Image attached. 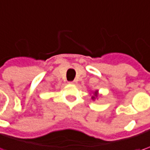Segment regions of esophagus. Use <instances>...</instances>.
<instances>
[{"instance_id": "obj_1", "label": "esophagus", "mask_w": 150, "mask_h": 150, "mask_svg": "<svg viewBox=\"0 0 150 150\" xmlns=\"http://www.w3.org/2000/svg\"><path fill=\"white\" fill-rule=\"evenodd\" d=\"M76 82H77V81H76V80H74V81H69V83H70V84H75Z\"/></svg>"}]
</instances>
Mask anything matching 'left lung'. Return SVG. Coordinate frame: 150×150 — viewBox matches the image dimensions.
Listing matches in <instances>:
<instances>
[{
  "instance_id": "left-lung-1",
  "label": "left lung",
  "mask_w": 150,
  "mask_h": 150,
  "mask_svg": "<svg viewBox=\"0 0 150 150\" xmlns=\"http://www.w3.org/2000/svg\"><path fill=\"white\" fill-rule=\"evenodd\" d=\"M95 93H96V92H95ZM95 97H96V95H95V96H93V97H92V99H93V100H94V99H95Z\"/></svg>"
}]
</instances>
